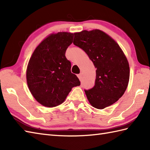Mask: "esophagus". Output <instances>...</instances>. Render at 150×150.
Listing matches in <instances>:
<instances>
[{
  "label": "esophagus",
  "instance_id": "esophagus-1",
  "mask_svg": "<svg viewBox=\"0 0 150 150\" xmlns=\"http://www.w3.org/2000/svg\"><path fill=\"white\" fill-rule=\"evenodd\" d=\"M77 77H78V78L79 79V80L81 81V79H82V75H81V74H79V75H77Z\"/></svg>",
  "mask_w": 150,
  "mask_h": 150
}]
</instances>
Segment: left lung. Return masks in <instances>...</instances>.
<instances>
[{
  "instance_id": "8db88e82",
  "label": "left lung",
  "mask_w": 150,
  "mask_h": 150,
  "mask_svg": "<svg viewBox=\"0 0 150 150\" xmlns=\"http://www.w3.org/2000/svg\"><path fill=\"white\" fill-rule=\"evenodd\" d=\"M74 35L73 44L86 53L97 68L94 87L85 90L87 98L93 107L104 109L116 103L128 87V59L116 41L103 31L83 30Z\"/></svg>"
}]
</instances>
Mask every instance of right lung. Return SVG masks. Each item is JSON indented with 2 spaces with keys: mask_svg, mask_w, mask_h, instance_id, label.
Instances as JSON below:
<instances>
[{
  "mask_svg": "<svg viewBox=\"0 0 150 150\" xmlns=\"http://www.w3.org/2000/svg\"><path fill=\"white\" fill-rule=\"evenodd\" d=\"M73 35L65 31L49 35L37 46L28 62V88L35 99L44 106L61 104L71 89L81 84L71 72V62L65 56Z\"/></svg>",
  "mask_w": 150,
  "mask_h": 150,
  "instance_id": "obj_1",
  "label": "right lung"
}]
</instances>
